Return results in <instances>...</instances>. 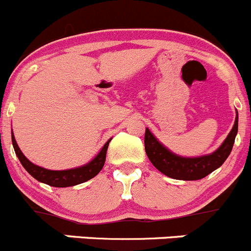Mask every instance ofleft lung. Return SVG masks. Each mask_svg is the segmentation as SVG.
I'll list each match as a JSON object with an SVG mask.
<instances>
[{"label": "left lung", "mask_w": 251, "mask_h": 251, "mask_svg": "<svg viewBox=\"0 0 251 251\" xmlns=\"http://www.w3.org/2000/svg\"><path fill=\"white\" fill-rule=\"evenodd\" d=\"M236 132H238V112H236L233 128L229 132L226 141L217 151L213 152L212 154L202 156V157L186 158L179 157L177 154L168 151L156 140V137L150 132L149 128H146L145 131V150H146L147 157L150 158L152 165L163 175L175 179L196 181V179L204 178L205 176L223 165L233 149Z\"/></svg>", "instance_id": "8db88e82"}]
</instances>
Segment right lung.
<instances>
[{
    "label": "right lung",
    "instance_id": "add662e5",
    "mask_svg": "<svg viewBox=\"0 0 251 251\" xmlns=\"http://www.w3.org/2000/svg\"><path fill=\"white\" fill-rule=\"evenodd\" d=\"M110 141H111V140H109V141L104 145V147H102L101 151L99 152V154H98L97 157L94 158L91 162H89L88 165L83 166V167L65 171H50L33 165L30 161H28L27 158H25V154L21 152L20 147H18L12 132L13 149H15V152L16 154H17L18 160L21 161V163H22L23 167L25 168V171H27L33 178H36L37 181L53 187L75 186V184H80L83 183V182H86L89 181V179L93 178V177H95V176L101 171V168L104 167L105 158H106V151L107 147H109Z\"/></svg>",
    "mask_w": 251,
    "mask_h": 251
}]
</instances>
